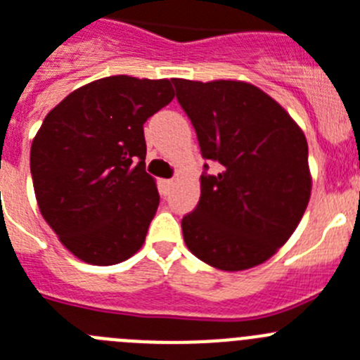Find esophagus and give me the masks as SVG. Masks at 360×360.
I'll return each instance as SVG.
<instances>
[{
    "label": "esophagus",
    "mask_w": 360,
    "mask_h": 360,
    "mask_svg": "<svg viewBox=\"0 0 360 360\" xmlns=\"http://www.w3.org/2000/svg\"><path fill=\"white\" fill-rule=\"evenodd\" d=\"M160 184H161V190H163V192L167 193L168 190H170V186H172V184H174V179H161Z\"/></svg>",
    "instance_id": "34e87169"
}]
</instances>
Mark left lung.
<instances>
[{"mask_svg": "<svg viewBox=\"0 0 360 360\" xmlns=\"http://www.w3.org/2000/svg\"><path fill=\"white\" fill-rule=\"evenodd\" d=\"M204 160L200 199L183 217L184 244L204 264L245 271L273 257L305 213L312 190L309 145L276 100L242 80L174 79ZM208 168V165H204Z\"/></svg>", "mask_w": 360, "mask_h": 360, "instance_id": "1", "label": "left lung"}]
</instances>
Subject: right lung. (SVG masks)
<instances>
[{
	"instance_id": "add662e5",
	"label": "right lung",
	"mask_w": 360,
	"mask_h": 360,
	"mask_svg": "<svg viewBox=\"0 0 360 360\" xmlns=\"http://www.w3.org/2000/svg\"><path fill=\"white\" fill-rule=\"evenodd\" d=\"M172 98L170 80L115 75L75 89L44 118L30 148L35 199L79 260L120 264L143 245L160 206L143 124Z\"/></svg>"
}]
</instances>
